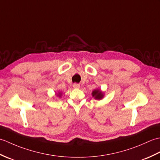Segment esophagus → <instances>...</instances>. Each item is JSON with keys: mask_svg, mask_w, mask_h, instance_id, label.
<instances>
[{"mask_svg": "<svg viewBox=\"0 0 160 160\" xmlns=\"http://www.w3.org/2000/svg\"><path fill=\"white\" fill-rule=\"evenodd\" d=\"M73 87L76 88V89H78V88H80V84H77V83H75L73 84Z\"/></svg>", "mask_w": 160, "mask_h": 160, "instance_id": "1", "label": "esophagus"}]
</instances>
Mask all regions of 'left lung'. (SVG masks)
<instances>
[{
  "label": "left lung",
  "instance_id": "1",
  "mask_svg": "<svg viewBox=\"0 0 160 160\" xmlns=\"http://www.w3.org/2000/svg\"><path fill=\"white\" fill-rule=\"evenodd\" d=\"M92 96L96 100H101L104 97V93L100 89H95L92 92Z\"/></svg>",
  "mask_w": 160,
  "mask_h": 160
}]
</instances>
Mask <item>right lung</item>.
<instances>
[{"instance_id": "right-lung-1", "label": "right lung", "mask_w": 160, "mask_h": 160, "mask_svg": "<svg viewBox=\"0 0 160 160\" xmlns=\"http://www.w3.org/2000/svg\"><path fill=\"white\" fill-rule=\"evenodd\" d=\"M61 95H62V93H58V96L60 97V96H61Z\"/></svg>"}]
</instances>
